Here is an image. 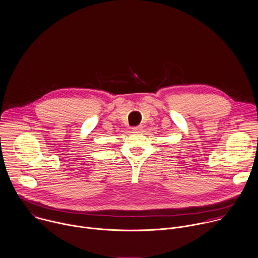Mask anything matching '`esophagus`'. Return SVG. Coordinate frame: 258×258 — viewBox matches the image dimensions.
Instances as JSON below:
<instances>
[{
    "mask_svg": "<svg viewBox=\"0 0 258 258\" xmlns=\"http://www.w3.org/2000/svg\"><path fill=\"white\" fill-rule=\"evenodd\" d=\"M133 131H134L135 133H139V132H141V131H142V126L134 127V128H133Z\"/></svg>",
    "mask_w": 258,
    "mask_h": 258,
    "instance_id": "34e87169",
    "label": "esophagus"
}]
</instances>
